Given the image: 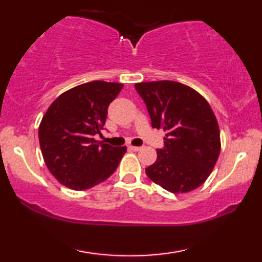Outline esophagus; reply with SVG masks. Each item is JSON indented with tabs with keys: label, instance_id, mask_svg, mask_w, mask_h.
I'll use <instances>...</instances> for the list:
<instances>
[{
	"label": "esophagus",
	"instance_id": "esophagus-1",
	"mask_svg": "<svg viewBox=\"0 0 262 262\" xmlns=\"http://www.w3.org/2000/svg\"><path fill=\"white\" fill-rule=\"evenodd\" d=\"M129 149L133 150V151H139V150H141V147H136V145H130Z\"/></svg>",
	"mask_w": 262,
	"mask_h": 262
}]
</instances>
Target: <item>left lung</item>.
<instances>
[{
  "instance_id": "left-lung-1",
  "label": "left lung",
  "mask_w": 262,
  "mask_h": 262,
  "mask_svg": "<svg viewBox=\"0 0 262 262\" xmlns=\"http://www.w3.org/2000/svg\"><path fill=\"white\" fill-rule=\"evenodd\" d=\"M151 126L165 132L164 149L145 168L155 184L168 192L187 193L210 176L221 151L220 127L210 105L188 85L174 81L141 82Z\"/></svg>"
}]
</instances>
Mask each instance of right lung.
<instances>
[{
    "instance_id": "add662e5",
    "label": "right lung",
    "mask_w": 262,
    "mask_h": 262,
    "mask_svg": "<svg viewBox=\"0 0 262 262\" xmlns=\"http://www.w3.org/2000/svg\"><path fill=\"white\" fill-rule=\"evenodd\" d=\"M122 83L92 81L69 89L53 101L39 125V143L46 166L61 185L84 190L103 183L117 170L127 147L95 140L107 107Z\"/></svg>"
}]
</instances>
